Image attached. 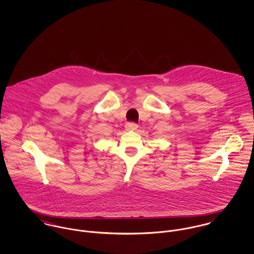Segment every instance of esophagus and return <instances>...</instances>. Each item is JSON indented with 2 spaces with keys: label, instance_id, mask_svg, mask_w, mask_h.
<instances>
[{
  "label": "esophagus",
  "instance_id": "34e87169",
  "mask_svg": "<svg viewBox=\"0 0 254 254\" xmlns=\"http://www.w3.org/2000/svg\"><path fill=\"white\" fill-rule=\"evenodd\" d=\"M125 129L127 131H136L138 129V125L133 123V122H129V123H126L125 125Z\"/></svg>",
  "mask_w": 254,
  "mask_h": 254
}]
</instances>
